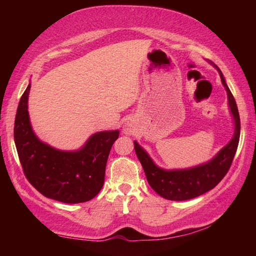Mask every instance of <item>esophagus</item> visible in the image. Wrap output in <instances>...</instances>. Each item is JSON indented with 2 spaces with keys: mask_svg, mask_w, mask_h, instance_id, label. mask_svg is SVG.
Returning a JSON list of instances; mask_svg holds the SVG:
<instances>
[{
  "mask_svg": "<svg viewBox=\"0 0 256 256\" xmlns=\"http://www.w3.org/2000/svg\"><path fill=\"white\" fill-rule=\"evenodd\" d=\"M124 133L125 134H132L133 133V128L130 126V125H126V126L124 128Z\"/></svg>",
  "mask_w": 256,
  "mask_h": 256,
  "instance_id": "1",
  "label": "esophagus"
}]
</instances>
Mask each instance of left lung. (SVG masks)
I'll use <instances>...</instances> for the list:
<instances>
[{"instance_id": "obj_1", "label": "left lung", "mask_w": 256, "mask_h": 256, "mask_svg": "<svg viewBox=\"0 0 256 256\" xmlns=\"http://www.w3.org/2000/svg\"><path fill=\"white\" fill-rule=\"evenodd\" d=\"M214 67L218 69L222 84H224L226 90L229 106L233 118H234L236 130L230 143L226 145L214 160H211L206 164L190 168V170H164L157 167L153 160L150 158L148 153L136 142H134L135 153H136L138 158L142 164L150 186L160 197L165 199L182 201L196 198L200 194L209 192L212 188H214L222 180V178L226 175L228 170L231 167L233 158H234L238 140H240V116H238L234 98H233L229 86L226 84L224 74L216 64Z\"/></svg>"}]
</instances>
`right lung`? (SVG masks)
Masks as SVG:
<instances>
[{
  "label": "right lung",
  "instance_id": "add662e5",
  "mask_svg": "<svg viewBox=\"0 0 256 256\" xmlns=\"http://www.w3.org/2000/svg\"><path fill=\"white\" fill-rule=\"evenodd\" d=\"M30 84L22 96L14 123V140L27 180L45 197L64 204L86 202L99 194L106 165L118 131L92 135L82 148L62 152L40 142L30 123L27 100Z\"/></svg>",
  "mask_w": 256,
  "mask_h": 256
}]
</instances>
